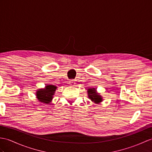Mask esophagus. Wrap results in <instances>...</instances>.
<instances>
[{
  "mask_svg": "<svg viewBox=\"0 0 152 152\" xmlns=\"http://www.w3.org/2000/svg\"><path fill=\"white\" fill-rule=\"evenodd\" d=\"M69 84H70V86H75L76 83H75V81H74L73 80H70L69 81Z\"/></svg>",
  "mask_w": 152,
  "mask_h": 152,
  "instance_id": "esophagus-1",
  "label": "esophagus"
}]
</instances>
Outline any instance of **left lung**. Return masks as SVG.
<instances>
[{
	"instance_id": "obj_1",
	"label": "left lung",
	"mask_w": 152,
	"mask_h": 152,
	"mask_svg": "<svg viewBox=\"0 0 152 152\" xmlns=\"http://www.w3.org/2000/svg\"><path fill=\"white\" fill-rule=\"evenodd\" d=\"M88 96L89 99L94 102L95 104H99L102 102V96L100 94L97 93V91L95 88H91V89H88L87 90Z\"/></svg>"
}]
</instances>
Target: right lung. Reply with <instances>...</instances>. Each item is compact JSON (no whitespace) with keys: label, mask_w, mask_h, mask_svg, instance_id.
Instances as JSON below:
<instances>
[{"label":"right lung","mask_w":152,"mask_h":152,"mask_svg":"<svg viewBox=\"0 0 152 152\" xmlns=\"http://www.w3.org/2000/svg\"><path fill=\"white\" fill-rule=\"evenodd\" d=\"M57 87L54 85H47L44 89H38L36 92V96L41 103L50 104L54 96Z\"/></svg>","instance_id":"add662e5"}]
</instances>
